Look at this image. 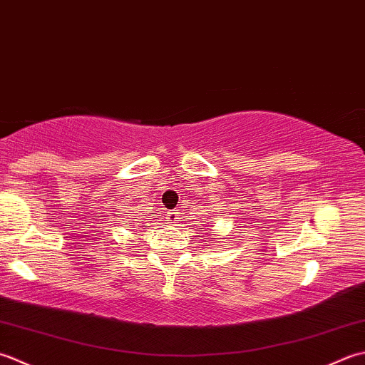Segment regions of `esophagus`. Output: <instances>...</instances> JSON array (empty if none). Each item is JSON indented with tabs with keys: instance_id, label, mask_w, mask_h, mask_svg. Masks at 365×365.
<instances>
[{
	"instance_id": "1",
	"label": "esophagus",
	"mask_w": 365,
	"mask_h": 365,
	"mask_svg": "<svg viewBox=\"0 0 365 365\" xmlns=\"http://www.w3.org/2000/svg\"><path fill=\"white\" fill-rule=\"evenodd\" d=\"M180 212H176V211H172V212H168V220H170V224H175V222L180 219V215H178Z\"/></svg>"
}]
</instances>
